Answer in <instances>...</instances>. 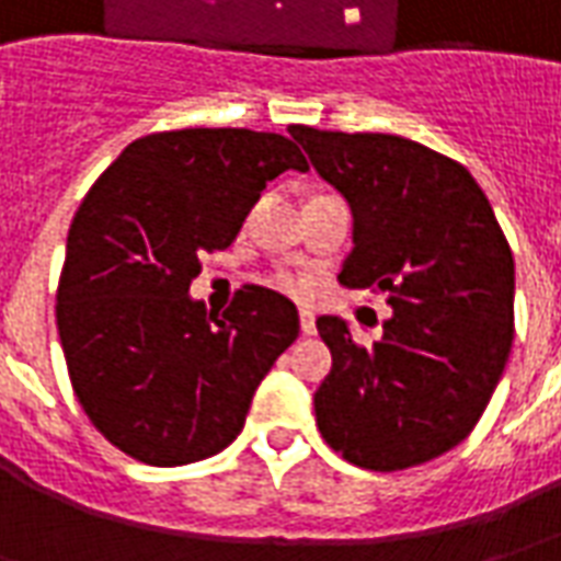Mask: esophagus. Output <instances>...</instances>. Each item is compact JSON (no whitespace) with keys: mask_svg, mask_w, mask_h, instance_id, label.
<instances>
[{"mask_svg":"<svg viewBox=\"0 0 561 561\" xmlns=\"http://www.w3.org/2000/svg\"><path fill=\"white\" fill-rule=\"evenodd\" d=\"M300 330H304L306 336H312V333H316V316H312L309 309H300Z\"/></svg>","mask_w":561,"mask_h":561,"instance_id":"1","label":"esophagus"}]
</instances>
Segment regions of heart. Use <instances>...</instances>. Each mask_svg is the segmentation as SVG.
I'll return each instance as SVG.
<instances>
[{
    "instance_id": "b5f03b06",
    "label": "heart",
    "mask_w": 561,
    "mask_h": 561,
    "mask_svg": "<svg viewBox=\"0 0 561 561\" xmlns=\"http://www.w3.org/2000/svg\"><path fill=\"white\" fill-rule=\"evenodd\" d=\"M273 285L279 288V291L285 294H306V279H300V276H294V273H285V270H279V273H273Z\"/></svg>"
}]
</instances>
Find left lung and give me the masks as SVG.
<instances>
[{"instance_id":"left-lung-1","label":"left lung","mask_w":561,"mask_h":561,"mask_svg":"<svg viewBox=\"0 0 561 561\" xmlns=\"http://www.w3.org/2000/svg\"><path fill=\"white\" fill-rule=\"evenodd\" d=\"M312 168L348 201L345 288L385 291L381 340L316 321L333 354L316 421L336 454L373 471L442 457L481 421L514 342V255L459 161L400 135L294 126Z\"/></svg>"}]
</instances>
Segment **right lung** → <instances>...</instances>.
Listing matches in <instances>:
<instances>
[{"label": "right lung", "instance_id": "right-lung-1", "mask_svg": "<svg viewBox=\"0 0 561 561\" xmlns=\"http://www.w3.org/2000/svg\"><path fill=\"white\" fill-rule=\"evenodd\" d=\"M282 171L309 164L273 131H159L128 144L75 213L56 328L83 412L128 457L219 454L297 340V306L279 291L243 285L221 316L188 297L197 255L228 249Z\"/></svg>", "mask_w": 561, "mask_h": 561}]
</instances>
